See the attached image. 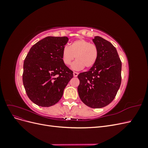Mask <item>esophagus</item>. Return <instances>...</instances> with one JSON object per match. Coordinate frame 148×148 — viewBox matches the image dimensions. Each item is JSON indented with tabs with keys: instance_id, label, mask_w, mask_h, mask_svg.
I'll list each match as a JSON object with an SVG mask.
<instances>
[{
	"instance_id": "34e87169",
	"label": "esophagus",
	"mask_w": 148,
	"mask_h": 148,
	"mask_svg": "<svg viewBox=\"0 0 148 148\" xmlns=\"http://www.w3.org/2000/svg\"><path fill=\"white\" fill-rule=\"evenodd\" d=\"M78 73L76 72V71H74V72H73V77H77V76H78Z\"/></svg>"
}]
</instances>
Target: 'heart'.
I'll return each instance as SVG.
<instances>
[{"label": "heart", "mask_w": 148, "mask_h": 148, "mask_svg": "<svg viewBox=\"0 0 148 148\" xmlns=\"http://www.w3.org/2000/svg\"><path fill=\"white\" fill-rule=\"evenodd\" d=\"M99 56L97 46L86 39H80L71 43L70 47L65 46L62 50V58L64 64L70 65L73 60L77 59L71 65L73 70H81L84 66L89 69L95 65Z\"/></svg>", "instance_id": "1"}]
</instances>
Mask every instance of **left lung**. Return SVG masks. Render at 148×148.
<instances>
[{"label":"left lung","instance_id":"8db88e82","mask_svg":"<svg viewBox=\"0 0 148 148\" xmlns=\"http://www.w3.org/2000/svg\"><path fill=\"white\" fill-rule=\"evenodd\" d=\"M92 41L99 56L96 63L86 72L78 75V92L84 104L91 108H102L114 100L122 82V62L115 47L100 36Z\"/></svg>","mask_w":148,"mask_h":148}]
</instances>
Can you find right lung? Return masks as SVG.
Wrapping results in <instances>:
<instances>
[{
  "mask_svg": "<svg viewBox=\"0 0 148 148\" xmlns=\"http://www.w3.org/2000/svg\"><path fill=\"white\" fill-rule=\"evenodd\" d=\"M68 41L65 36L46 37L31 47L25 58L23 83L29 99L39 106L50 107L59 102L73 77L62 58Z\"/></svg>",
  "mask_w": 148,
  "mask_h": 148,
  "instance_id": "add662e5",
  "label": "right lung"
}]
</instances>
